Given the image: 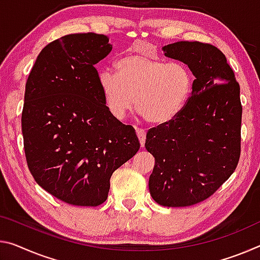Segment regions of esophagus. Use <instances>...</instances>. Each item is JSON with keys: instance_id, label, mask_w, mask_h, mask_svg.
Listing matches in <instances>:
<instances>
[{"instance_id": "esophagus-1", "label": "esophagus", "mask_w": 260, "mask_h": 260, "mask_svg": "<svg viewBox=\"0 0 260 260\" xmlns=\"http://www.w3.org/2000/svg\"><path fill=\"white\" fill-rule=\"evenodd\" d=\"M137 134H138V138L140 140V143H141V146L143 147V146H145V142H146V134H147L146 129L137 127Z\"/></svg>"}]
</instances>
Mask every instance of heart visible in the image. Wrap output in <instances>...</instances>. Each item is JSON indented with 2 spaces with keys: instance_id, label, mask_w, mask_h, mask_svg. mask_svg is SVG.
I'll return each mask as SVG.
<instances>
[{
  "instance_id": "heart-1",
  "label": "heart",
  "mask_w": 260,
  "mask_h": 260,
  "mask_svg": "<svg viewBox=\"0 0 260 260\" xmlns=\"http://www.w3.org/2000/svg\"><path fill=\"white\" fill-rule=\"evenodd\" d=\"M112 71L98 74L110 113L122 119L135 105L150 123H164L178 115L193 89V74L182 62H166L145 54H127Z\"/></svg>"
}]
</instances>
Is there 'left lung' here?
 Segmentation results:
<instances>
[{
    "mask_svg": "<svg viewBox=\"0 0 260 260\" xmlns=\"http://www.w3.org/2000/svg\"><path fill=\"white\" fill-rule=\"evenodd\" d=\"M164 55L188 66L196 76L178 115L152 127L146 149L155 157L149 191L166 207H186L216 192L241 155L240 84L223 53L211 44L177 41Z\"/></svg>",
    "mask_w": 260,
    "mask_h": 260,
    "instance_id": "obj_1",
    "label": "left lung"
}]
</instances>
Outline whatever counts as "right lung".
I'll return each mask as SVG.
<instances>
[{
  "label": "right lung",
  "mask_w": 260,
  "mask_h": 260,
  "mask_svg": "<svg viewBox=\"0 0 260 260\" xmlns=\"http://www.w3.org/2000/svg\"><path fill=\"white\" fill-rule=\"evenodd\" d=\"M112 51L104 35L73 34L43 48L27 77L24 150L38 185L75 206L108 199L113 172L137 154L135 129L106 108L94 64Z\"/></svg>",
  "instance_id": "add662e5"
}]
</instances>
